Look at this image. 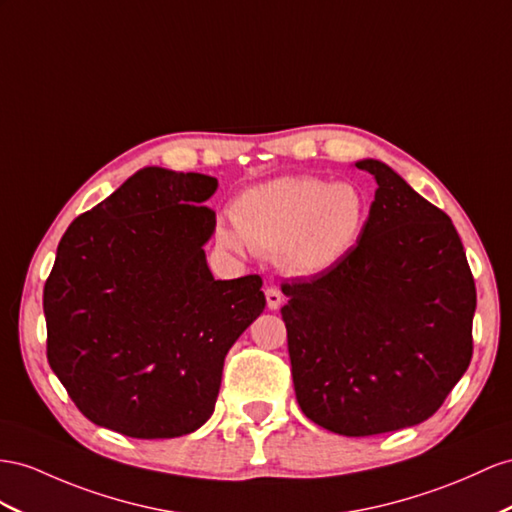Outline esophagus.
I'll return each mask as SVG.
<instances>
[{
  "label": "esophagus",
  "mask_w": 512,
  "mask_h": 512,
  "mask_svg": "<svg viewBox=\"0 0 512 512\" xmlns=\"http://www.w3.org/2000/svg\"><path fill=\"white\" fill-rule=\"evenodd\" d=\"M266 303H268V309L277 311L283 303V294L277 290V287H268L266 290Z\"/></svg>",
  "instance_id": "obj_1"
}]
</instances>
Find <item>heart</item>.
Instances as JSON below:
<instances>
[{
  "mask_svg": "<svg viewBox=\"0 0 512 512\" xmlns=\"http://www.w3.org/2000/svg\"><path fill=\"white\" fill-rule=\"evenodd\" d=\"M365 222L368 199L355 183L285 175L244 190L218 242L240 255H279L294 277H318L355 251Z\"/></svg>",
  "mask_w": 512,
  "mask_h": 512,
  "instance_id": "obj_1",
  "label": "heart"
}]
</instances>
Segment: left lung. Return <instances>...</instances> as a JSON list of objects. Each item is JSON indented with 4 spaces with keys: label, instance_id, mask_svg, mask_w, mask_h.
Masks as SVG:
<instances>
[{
    "label": "left lung",
    "instance_id": "left-lung-1",
    "mask_svg": "<svg viewBox=\"0 0 512 512\" xmlns=\"http://www.w3.org/2000/svg\"><path fill=\"white\" fill-rule=\"evenodd\" d=\"M361 240L342 264L283 283L300 409L344 437L422 424L471 361L476 285L450 216L381 160Z\"/></svg>",
    "mask_w": 512,
    "mask_h": 512
}]
</instances>
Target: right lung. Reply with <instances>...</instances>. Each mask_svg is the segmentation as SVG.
Instances as JSON below:
<instances>
[{
    "label": "right lung",
    "instance_id": "right-lung-1",
    "mask_svg": "<svg viewBox=\"0 0 512 512\" xmlns=\"http://www.w3.org/2000/svg\"><path fill=\"white\" fill-rule=\"evenodd\" d=\"M216 190V177L144 166L62 235L47 359L93 424L173 439L212 417L227 352L266 307L257 274L216 281L207 266Z\"/></svg>",
    "mask_w": 512,
    "mask_h": 512
}]
</instances>
